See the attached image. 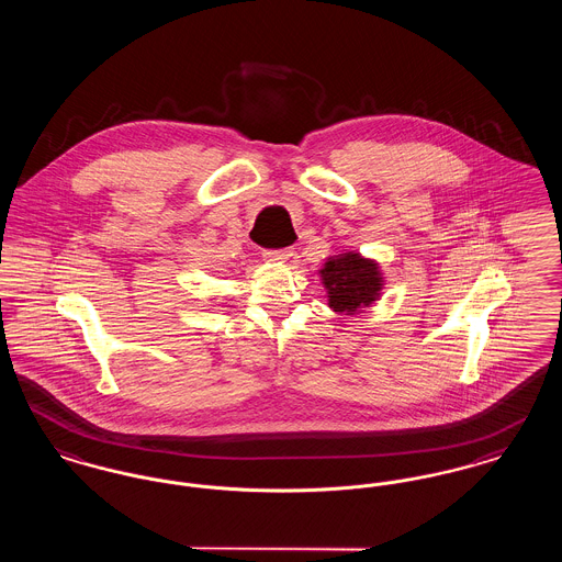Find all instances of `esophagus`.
Wrapping results in <instances>:
<instances>
[{"mask_svg":"<svg viewBox=\"0 0 562 562\" xmlns=\"http://www.w3.org/2000/svg\"><path fill=\"white\" fill-rule=\"evenodd\" d=\"M291 257H293V248H278V250H266L263 252V259L271 261V263H282Z\"/></svg>","mask_w":562,"mask_h":562,"instance_id":"34e87169","label":"esophagus"}]
</instances>
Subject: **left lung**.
<instances>
[{"instance_id": "1", "label": "left lung", "mask_w": 562, "mask_h": 562, "mask_svg": "<svg viewBox=\"0 0 562 562\" xmlns=\"http://www.w3.org/2000/svg\"><path fill=\"white\" fill-rule=\"evenodd\" d=\"M322 284L328 294V305L353 316L369 307L381 294L383 278L379 266L358 252H341L330 257L321 269Z\"/></svg>"}]
</instances>
